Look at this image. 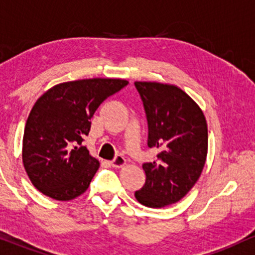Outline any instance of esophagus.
I'll use <instances>...</instances> for the list:
<instances>
[{
	"instance_id": "esophagus-1",
	"label": "esophagus",
	"mask_w": 255,
	"mask_h": 255,
	"mask_svg": "<svg viewBox=\"0 0 255 255\" xmlns=\"http://www.w3.org/2000/svg\"><path fill=\"white\" fill-rule=\"evenodd\" d=\"M125 164H127V160H125L123 155H117L116 158L111 161V165H112L113 167H123Z\"/></svg>"
}]
</instances>
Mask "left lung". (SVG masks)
Masks as SVG:
<instances>
[{"mask_svg": "<svg viewBox=\"0 0 255 255\" xmlns=\"http://www.w3.org/2000/svg\"><path fill=\"white\" fill-rule=\"evenodd\" d=\"M148 122V147L160 150L142 165L145 183L139 204L160 208L178 202L194 187L207 156V124L190 96L174 85L135 82Z\"/></svg>", "mask_w": 255, "mask_h": 255, "instance_id": "8db88e82", "label": "left lung"}]
</instances>
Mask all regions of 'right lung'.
I'll return each instance as SVG.
<instances>
[{
  "label": "right lung",
  "mask_w": 255,
  "mask_h": 255,
  "mask_svg": "<svg viewBox=\"0 0 255 255\" xmlns=\"http://www.w3.org/2000/svg\"><path fill=\"white\" fill-rule=\"evenodd\" d=\"M128 83L111 78L66 82L37 100L22 138V162L36 189L59 201L88 189L100 164L82 142L99 106Z\"/></svg>",
  "instance_id": "1"
}]
</instances>
